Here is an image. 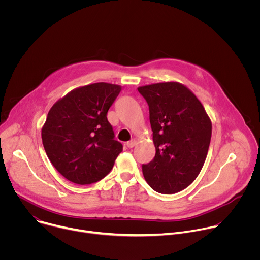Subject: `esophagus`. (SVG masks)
Instances as JSON below:
<instances>
[{
    "label": "esophagus",
    "instance_id": "obj_1",
    "mask_svg": "<svg viewBox=\"0 0 260 260\" xmlns=\"http://www.w3.org/2000/svg\"><path fill=\"white\" fill-rule=\"evenodd\" d=\"M136 143H137V139L133 138L131 141H128V142L126 143V146H127L128 148H133V147L136 145Z\"/></svg>",
    "mask_w": 260,
    "mask_h": 260
}]
</instances>
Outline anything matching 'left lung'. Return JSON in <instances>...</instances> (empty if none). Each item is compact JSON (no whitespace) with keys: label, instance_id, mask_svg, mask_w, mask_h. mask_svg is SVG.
I'll list each match as a JSON object with an SVG mask.
<instances>
[{"label":"left lung","instance_id":"8db88e82","mask_svg":"<svg viewBox=\"0 0 260 260\" xmlns=\"http://www.w3.org/2000/svg\"><path fill=\"white\" fill-rule=\"evenodd\" d=\"M149 106L155 156L142 171L159 193H176L201 173L210 146L212 122L197 95L176 81L138 87Z\"/></svg>","mask_w":260,"mask_h":260}]
</instances>
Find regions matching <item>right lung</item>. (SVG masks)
<instances>
[{
  "label": "right lung",
  "instance_id": "right-lung-1",
  "mask_svg": "<svg viewBox=\"0 0 260 260\" xmlns=\"http://www.w3.org/2000/svg\"><path fill=\"white\" fill-rule=\"evenodd\" d=\"M121 86L92 83L71 90L49 110L42 142L53 167L69 181L95 183L112 170L122 145L114 140L107 112Z\"/></svg>",
  "mask_w": 260,
  "mask_h": 260
}]
</instances>
